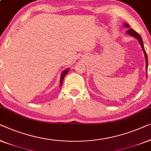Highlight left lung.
Returning <instances> with one entry per match:
<instances>
[{
    "instance_id": "8db88e82",
    "label": "left lung",
    "mask_w": 151,
    "mask_h": 151,
    "mask_svg": "<svg viewBox=\"0 0 151 151\" xmlns=\"http://www.w3.org/2000/svg\"><path fill=\"white\" fill-rule=\"evenodd\" d=\"M124 27H127V28H129V27H130V26H129L128 24H127V23H124ZM127 33L129 34V35L132 36V37H133L136 38V39L139 42L140 45H141V47H142V50H143V51H144V56H145V59H146V73H147V71H148V57H147V55H146V52L145 51V49H144V44H143V42H142V39L141 37V36H140L139 34L136 32V31H135L132 29H129V30L127 31Z\"/></svg>"
}]
</instances>
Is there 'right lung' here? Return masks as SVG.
I'll list each match as a JSON object with an SVG mask.
<instances>
[{"mask_svg":"<svg viewBox=\"0 0 151 151\" xmlns=\"http://www.w3.org/2000/svg\"><path fill=\"white\" fill-rule=\"evenodd\" d=\"M69 72V68H67L66 70H63L62 72V73H61V79H60V86L61 87L62 86V83H63V78H64L65 76L67 75V73Z\"/></svg>","mask_w":151,"mask_h":151,"instance_id":"add662e5","label":"right lung"}]
</instances>
